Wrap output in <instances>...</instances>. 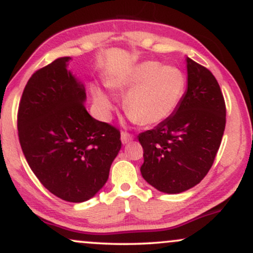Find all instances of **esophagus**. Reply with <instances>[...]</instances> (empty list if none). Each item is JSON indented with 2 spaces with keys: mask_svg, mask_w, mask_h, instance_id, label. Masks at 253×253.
<instances>
[{
  "mask_svg": "<svg viewBox=\"0 0 253 253\" xmlns=\"http://www.w3.org/2000/svg\"><path fill=\"white\" fill-rule=\"evenodd\" d=\"M133 140V135L129 134V133L127 132H121V143L124 145L128 144L129 141Z\"/></svg>",
  "mask_w": 253,
  "mask_h": 253,
  "instance_id": "esophagus-1",
  "label": "esophagus"
}]
</instances>
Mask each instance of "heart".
I'll return each instance as SVG.
<instances>
[{"mask_svg":"<svg viewBox=\"0 0 253 253\" xmlns=\"http://www.w3.org/2000/svg\"><path fill=\"white\" fill-rule=\"evenodd\" d=\"M113 89L125 90V110L133 120L145 126L157 125L172 114L183 96L184 76L175 66L146 60L130 68L110 84ZM97 108L109 117L114 104L101 89H94Z\"/></svg>","mask_w":253,"mask_h":253,"instance_id":"b5f03b06","label":"heart"}]
</instances>
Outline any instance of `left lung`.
<instances>
[{"label": "left lung", "mask_w": 253, "mask_h": 253, "mask_svg": "<svg viewBox=\"0 0 253 253\" xmlns=\"http://www.w3.org/2000/svg\"><path fill=\"white\" fill-rule=\"evenodd\" d=\"M188 88L175 112L138 135L140 171L157 190L179 194L195 187L213 165L226 125V106L213 74L187 57Z\"/></svg>", "instance_id": "8db88e82"}]
</instances>
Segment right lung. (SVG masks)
I'll return each mask as SVG.
<instances>
[{
  "label": "right lung",
  "instance_id": "1",
  "mask_svg": "<svg viewBox=\"0 0 253 253\" xmlns=\"http://www.w3.org/2000/svg\"><path fill=\"white\" fill-rule=\"evenodd\" d=\"M57 58L32 75L22 92L17 130L26 161L50 193L84 202L102 189L121 149L120 132L86 112L84 84Z\"/></svg>",
  "mask_w": 253,
  "mask_h": 253
}]
</instances>
